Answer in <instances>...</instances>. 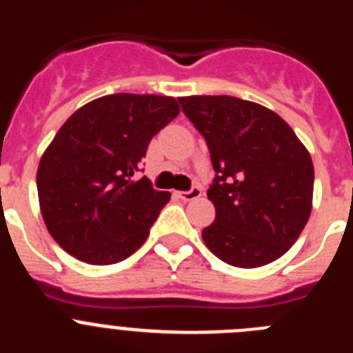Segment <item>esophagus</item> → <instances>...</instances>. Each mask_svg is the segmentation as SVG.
Here are the masks:
<instances>
[{
    "mask_svg": "<svg viewBox=\"0 0 353 353\" xmlns=\"http://www.w3.org/2000/svg\"><path fill=\"white\" fill-rule=\"evenodd\" d=\"M176 194H179V198L183 199V201H192V199L201 196V189H199V187H192V189H189V191L176 192Z\"/></svg>",
    "mask_w": 353,
    "mask_h": 353,
    "instance_id": "esophagus-1",
    "label": "esophagus"
}]
</instances>
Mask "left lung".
I'll return each mask as SVG.
<instances>
[{"instance_id":"obj_1","label":"left lung","mask_w":353,"mask_h":353,"mask_svg":"<svg viewBox=\"0 0 353 353\" xmlns=\"http://www.w3.org/2000/svg\"><path fill=\"white\" fill-rule=\"evenodd\" d=\"M210 150L215 221L201 233L224 263L254 269L281 258L313 208V161L270 109L230 95L180 97Z\"/></svg>"}]
</instances>
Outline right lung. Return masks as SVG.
<instances>
[{"mask_svg":"<svg viewBox=\"0 0 353 353\" xmlns=\"http://www.w3.org/2000/svg\"><path fill=\"white\" fill-rule=\"evenodd\" d=\"M179 113L173 97L114 93L65 121L37 170L43 223L61 249L111 265L145 244L171 194L134 174L152 138Z\"/></svg>","mask_w":353,"mask_h":353,"instance_id":"1","label":"right lung"}]
</instances>
